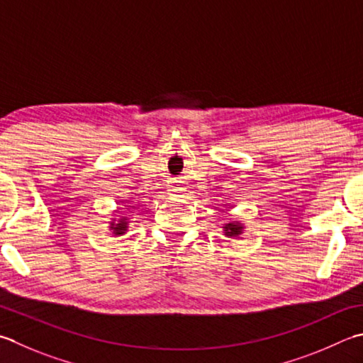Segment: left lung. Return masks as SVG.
<instances>
[{"instance_id": "obj_1", "label": "left lung", "mask_w": 363, "mask_h": 363, "mask_svg": "<svg viewBox=\"0 0 363 363\" xmlns=\"http://www.w3.org/2000/svg\"><path fill=\"white\" fill-rule=\"evenodd\" d=\"M242 230H244V226H242V223H239V222H231V223H226L223 226L225 236H228V238L239 236V234L242 233Z\"/></svg>"}]
</instances>
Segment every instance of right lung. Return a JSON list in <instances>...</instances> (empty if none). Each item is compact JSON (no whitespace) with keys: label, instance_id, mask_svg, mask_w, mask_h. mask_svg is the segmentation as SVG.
<instances>
[{"label":"right lung","instance_id":"add662e5","mask_svg":"<svg viewBox=\"0 0 363 363\" xmlns=\"http://www.w3.org/2000/svg\"><path fill=\"white\" fill-rule=\"evenodd\" d=\"M110 228L113 230V234H115V236H123V234L127 231V218H121L118 223H111Z\"/></svg>","mask_w":363,"mask_h":363}]
</instances>
